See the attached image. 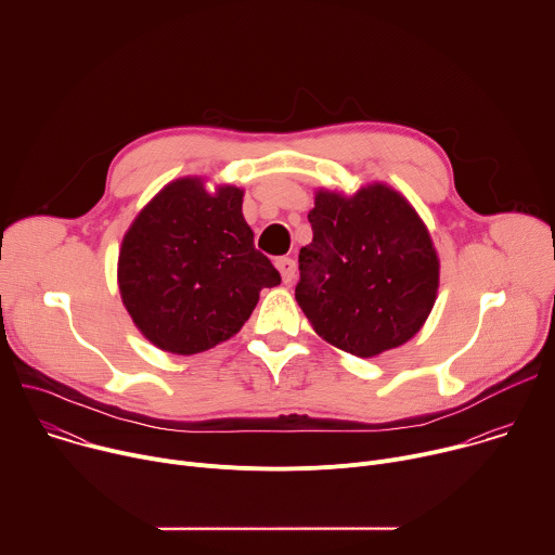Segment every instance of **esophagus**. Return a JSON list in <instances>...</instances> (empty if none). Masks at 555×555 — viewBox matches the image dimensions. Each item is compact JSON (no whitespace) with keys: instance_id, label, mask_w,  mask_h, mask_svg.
Segmentation results:
<instances>
[{"instance_id":"34e87169","label":"esophagus","mask_w":555,"mask_h":555,"mask_svg":"<svg viewBox=\"0 0 555 555\" xmlns=\"http://www.w3.org/2000/svg\"><path fill=\"white\" fill-rule=\"evenodd\" d=\"M274 266L279 268L283 283H292V281H294V274H296V261H294V259H289V257H279V259L274 261Z\"/></svg>"}]
</instances>
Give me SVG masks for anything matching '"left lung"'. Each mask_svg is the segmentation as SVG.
Returning a JSON list of instances; mask_svg holds the SVG:
<instances>
[{
	"instance_id": "1",
	"label": "left lung",
	"mask_w": 555,
	"mask_h": 555,
	"mask_svg": "<svg viewBox=\"0 0 555 555\" xmlns=\"http://www.w3.org/2000/svg\"><path fill=\"white\" fill-rule=\"evenodd\" d=\"M296 300L330 345L373 358L409 343L437 298L439 259L415 208L386 184L315 193Z\"/></svg>"
}]
</instances>
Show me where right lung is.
<instances>
[{
    "label": "right lung",
    "instance_id": "1",
    "mask_svg": "<svg viewBox=\"0 0 555 555\" xmlns=\"http://www.w3.org/2000/svg\"><path fill=\"white\" fill-rule=\"evenodd\" d=\"M244 191L167 184L133 219L118 255V287L135 327L163 351L193 356L244 327L259 292L281 283L255 248Z\"/></svg>",
    "mask_w": 555,
    "mask_h": 555
}]
</instances>
